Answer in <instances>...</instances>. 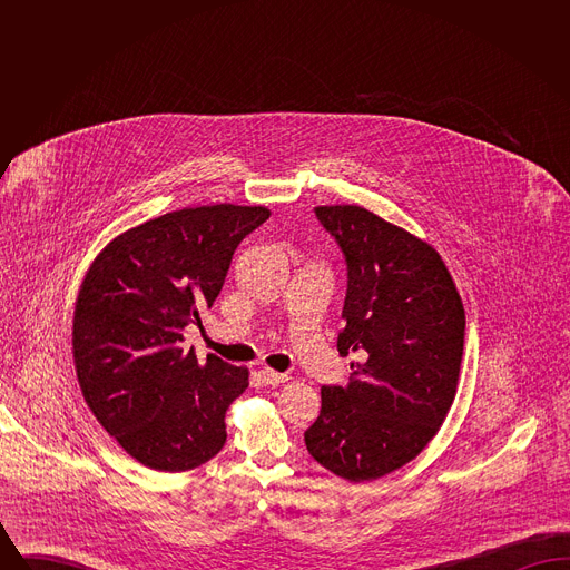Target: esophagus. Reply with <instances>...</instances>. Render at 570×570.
<instances>
[{"mask_svg":"<svg viewBox=\"0 0 570 570\" xmlns=\"http://www.w3.org/2000/svg\"><path fill=\"white\" fill-rule=\"evenodd\" d=\"M258 374H261L263 382H265V384H269V386H277V384H282V382H286V380H288V374H279V372H273V370H269V367L261 370Z\"/></svg>","mask_w":570,"mask_h":570,"instance_id":"34e87169","label":"esophagus"}]
</instances>
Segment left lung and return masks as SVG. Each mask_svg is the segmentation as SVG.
<instances>
[{"mask_svg": "<svg viewBox=\"0 0 570 570\" xmlns=\"http://www.w3.org/2000/svg\"><path fill=\"white\" fill-rule=\"evenodd\" d=\"M314 214L346 263L337 351L356 363L346 386H323L305 446L361 483L414 460L440 430L458 391L465 314L432 245L356 205Z\"/></svg>", "mask_w": 570, "mask_h": 570, "instance_id": "left-lung-1", "label": "left lung"}]
</instances>
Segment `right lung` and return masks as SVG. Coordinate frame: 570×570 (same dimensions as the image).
Here are the masks:
<instances>
[{"label": "right lung", "mask_w": 570, "mask_h": 570, "mask_svg": "<svg viewBox=\"0 0 570 570\" xmlns=\"http://www.w3.org/2000/svg\"><path fill=\"white\" fill-rule=\"evenodd\" d=\"M265 207L212 205L149 219L112 239L82 279L72 354L82 397L136 461L191 470L226 442L224 414L247 370L181 348L216 301L233 254Z\"/></svg>", "instance_id": "1"}]
</instances>
